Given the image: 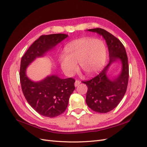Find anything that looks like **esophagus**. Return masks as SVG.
Wrapping results in <instances>:
<instances>
[{
	"instance_id": "34e87169",
	"label": "esophagus",
	"mask_w": 147,
	"mask_h": 147,
	"mask_svg": "<svg viewBox=\"0 0 147 147\" xmlns=\"http://www.w3.org/2000/svg\"><path fill=\"white\" fill-rule=\"evenodd\" d=\"M80 83H81L80 81L78 80H75V86H78L79 84H80Z\"/></svg>"
}]
</instances>
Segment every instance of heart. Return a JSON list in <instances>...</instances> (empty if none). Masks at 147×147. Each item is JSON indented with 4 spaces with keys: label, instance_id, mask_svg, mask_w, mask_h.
<instances>
[{
    "label": "heart",
    "instance_id": "obj_1",
    "mask_svg": "<svg viewBox=\"0 0 147 147\" xmlns=\"http://www.w3.org/2000/svg\"><path fill=\"white\" fill-rule=\"evenodd\" d=\"M65 54L60 56L62 69L68 76L80 68L88 76L97 74L103 67L107 57L104 43L99 39L83 38L70 43L65 48Z\"/></svg>",
    "mask_w": 147,
    "mask_h": 147
}]
</instances>
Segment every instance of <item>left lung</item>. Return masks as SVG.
Returning <instances> with one entry per match:
<instances>
[{
  "label": "left lung",
  "instance_id": "left-lung-1",
  "mask_svg": "<svg viewBox=\"0 0 147 147\" xmlns=\"http://www.w3.org/2000/svg\"><path fill=\"white\" fill-rule=\"evenodd\" d=\"M88 30L100 34L105 40L110 61L97 76L82 82L88 87L86 102L94 112L107 113L117 107L126 93L129 80L127 56L123 43L112 34L101 28ZM118 59L122 64V72L117 78L110 80L106 76V72L111 64Z\"/></svg>",
  "mask_w": 147,
  "mask_h": 147
}]
</instances>
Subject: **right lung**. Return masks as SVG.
<instances>
[{
    "label": "right lung",
    "mask_w": 147,
    "mask_h": 147,
    "mask_svg": "<svg viewBox=\"0 0 147 147\" xmlns=\"http://www.w3.org/2000/svg\"><path fill=\"white\" fill-rule=\"evenodd\" d=\"M67 37L65 34L41 35L21 58L20 78L23 94L29 105L44 117L54 118L65 112L70 96L75 89V80L72 78L61 79L53 75L35 82L27 77L26 69L36 57L43 56Z\"/></svg>",
    "instance_id": "1"
}]
</instances>
